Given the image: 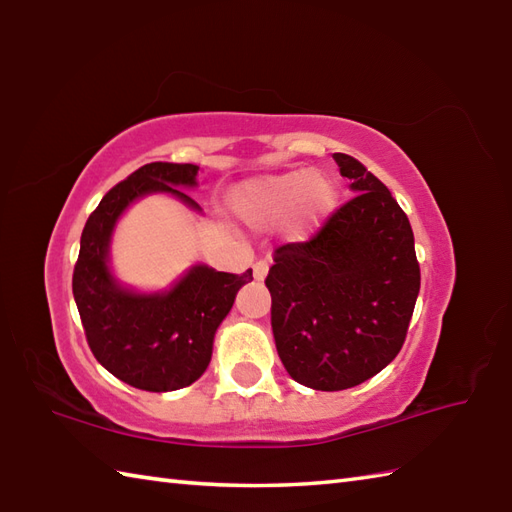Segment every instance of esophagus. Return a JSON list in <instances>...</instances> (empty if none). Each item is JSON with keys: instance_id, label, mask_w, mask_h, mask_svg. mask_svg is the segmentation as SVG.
<instances>
[{"instance_id": "esophagus-1", "label": "esophagus", "mask_w": 512, "mask_h": 512, "mask_svg": "<svg viewBox=\"0 0 512 512\" xmlns=\"http://www.w3.org/2000/svg\"><path fill=\"white\" fill-rule=\"evenodd\" d=\"M253 275H255L257 281H264V277L268 275V262H266V259H259V262H255Z\"/></svg>"}]
</instances>
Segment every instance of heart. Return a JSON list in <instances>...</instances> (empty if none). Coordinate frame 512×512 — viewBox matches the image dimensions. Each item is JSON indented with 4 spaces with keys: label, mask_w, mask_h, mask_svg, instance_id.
I'll use <instances>...</instances> for the list:
<instances>
[{
    "label": "heart",
    "mask_w": 512,
    "mask_h": 512,
    "mask_svg": "<svg viewBox=\"0 0 512 512\" xmlns=\"http://www.w3.org/2000/svg\"><path fill=\"white\" fill-rule=\"evenodd\" d=\"M336 200L334 184L323 176H312L308 169L288 171L281 176L253 180L235 193V209L248 222L281 220L292 206V222L297 231L319 224Z\"/></svg>",
    "instance_id": "heart-1"
}]
</instances>
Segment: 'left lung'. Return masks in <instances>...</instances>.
Returning a JSON list of instances; mask_svg holds the SVG:
<instances>
[{
	"mask_svg": "<svg viewBox=\"0 0 512 512\" xmlns=\"http://www.w3.org/2000/svg\"><path fill=\"white\" fill-rule=\"evenodd\" d=\"M334 160L356 195L306 242L277 246L266 277L281 363L321 391L361 385L394 361L420 290L409 217L356 158Z\"/></svg>",
	"mask_w": 512,
	"mask_h": 512,
	"instance_id": "1",
	"label": "left lung"
}]
</instances>
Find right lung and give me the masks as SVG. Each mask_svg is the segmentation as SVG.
Masks as SVG:
<instances>
[{
  "label": "right lung",
  "instance_id": "obj_1",
  "mask_svg": "<svg viewBox=\"0 0 512 512\" xmlns=\"http://www.w3.org/2000/svg\"><path fill=\"white\" fill-rule=\"evenodd\" d=\"M198 167L149 162L103 195L85 222L72 292L90 350L107 372L145 391H173L195 383L209 367L217 325L233 308L237 290L253 279L195 266L165 295H136L121 288L107 268L112 228L145 193H173L200 209L176 187H193Z\"/></svg>",
  "mask_w": 512,
  "mask_h": 512
}]
</instances>
